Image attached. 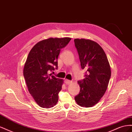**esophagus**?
Segmentation results:
<instances>
[{"label":"esophagus","instance_id":"34e87169","mask_svg":"<svg viewBox=\"0 0 132 132\" xmlns=\"http://www.w3.org/2000/svg\"><path fill=\"white\" fill-rule=\"evenodd\" d=\"M64 82H65L66 84H70L72 82H71V81L69 80H68V79H65L64 80Z\"/></svg>","mask_w":132,"mask_h":132}]
</instances>
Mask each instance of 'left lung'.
Instances as JSON below:
<instances>
[{
	"mask_svg": "<svg viewBox=\"0 0 132 132\" xmlns=\"http://www.w3.org/2000/svg\"><path fill=\"white\" fill-rule=\"evenodd\" d=\"M85 79L78 81L80 87L75 100L81 107H91L105 94L111 75L106 54L98 43L84 38L74 39Z\"/></svg>",
	"mask_w": 132,
	"mask_h": 132,
	"instance_id": "1",
	"label": "left lung"
}]
</instances>
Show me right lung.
<instances>
[{"mask_svg": "<svg viewBox=\"0 0 132 132\" xmlns=\"http://www.w3.org/2000/svg\"><path fill=\"white\" fill-rule=\"evenodd\" d=\"M70 39L69 37L44 39L34 46L27 58L23 77L30 94L42 108L49 109L58 102L63 81L49 74L57 69L60 52Z\"/></svg>", "mask_w": 132, "mask_h": 132, "instance_id": "right-lung-1", "label": "right lung"}]
</instances>
